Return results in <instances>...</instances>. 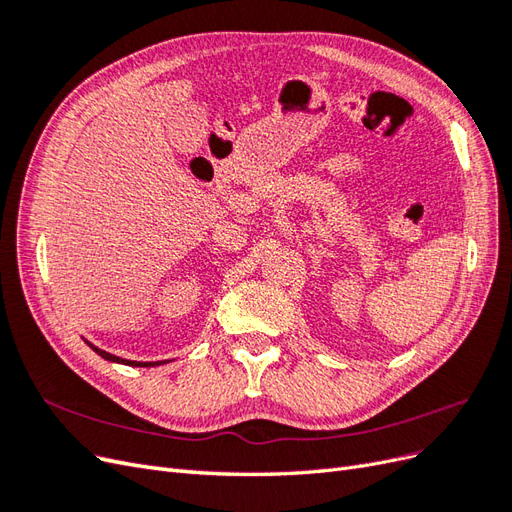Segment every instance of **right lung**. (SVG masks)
<instances>
[{
    "label": "right lung",
    "mask_w": 512,
    "mask_h": 512,
    "mask_svg": "<svg viewBox=\"0 0 512 512\" xmlns=\"http://www.w3.org/2000/svg\"><path fill=\"white\" fill-rule=\"evenodd\" d=\"M85 344L94 350L96 354H100L102 359H106V361H111V363H121V365H132V367H156V365H162L164 361H149V363H143V361H128V359H121V356H115V354H111V352H106V350H100L98 346H94V344H89L87 339H85Z\"/></svg>",
    "instance_id": "add662e5"
}]
</instances>
